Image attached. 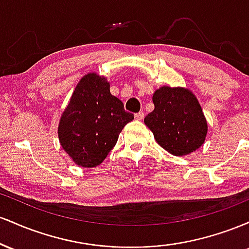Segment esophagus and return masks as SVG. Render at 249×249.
Segmentation results:
<instances>
[{"label":"esophagus","instance_id":"esophagus-1","mask_svg":"<svg viewBox=\"0 0 249 249\" xmlns=\"http://www.w3.org/2000/svg\"><path fill=\"white\" fill-rule=\"evenodd\" d=\"M134 117H136V119H138V121H142V119H144L145 113L142 112V111H139V112H137L136 115H134Z\"/></svg>","mask_w":249,"mask_h":249}]
</instances>
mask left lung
I'll return each mask as SVG.
<instances>
[{
    "mask_svg": "<svg viewBox=\"0 0 249 249\" xmlns=\"http://www.w3.org/2000/svg\"><path fill=\"white\" fill-rule=\"evenodd\" d=\"M154 110L145 117L146 126L164 150L185 156L204 144L207 123L192 92L162 87L153 95Z\"/></svg>",
    "mask_w": 249,
    "mask_h": 249,
    "instance_id": "1",
    "label": "left lung"
}]
</instances>
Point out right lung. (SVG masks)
Segmentation results:
<instances>
[{"instance_id":"right-lung-1","label":"right lung","mask_w":249,"mask_h":249,"mask_svg":"<svg viewBox=\"0 0 249 249\" xmlns=\"http://www.w3.org/2000/svg\"><path fill=\"white\" fill-rule=\"evenodd\" d=\"M133 113L110 93V84L96 73L84 76L73 91L58 126L61 145L76 164L95 167L116 145Z\"/></svg>"}]
</instances>
